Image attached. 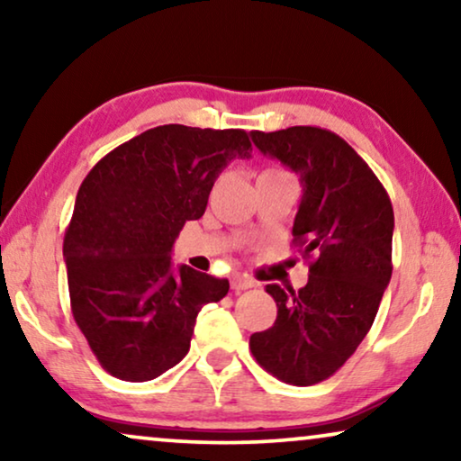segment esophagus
Returning <instances> with one entry per match:
<instances>
[{"label":"esophagus","mask_w":461,"mask_h":461,"mask_svg":"<svg viewBox=\"0 0 461 461\" xmlns=\"http://www.w3.org/2000/svg\"><path fill=\"white\" fill-rule=\"evenodd\" d=\"M251 287H256V281L249 279V276H245V275H235L230 279V289L237 294L245 292V289H251Z\"/></svg>","instance_id":"1"}]
</instances>
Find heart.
<instances>
[{"label": "heart", "mask_w": 461, "mask_h": 461, "mask_svg": "<svg viewBox=\"0 0 461 461\" xmlns=\"http://www.w3.org/2000/svg\"><path fill=\"white\" fill-rule=\"evenodd\" d=\"M275 172H279V169H275Z\"/></svg>", "instance_id": "b5f03b06"}]
</instances>
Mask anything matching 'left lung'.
<instances>
[{
	"mask_svg": "<svg viewBox=\"0 0 461 461\" xmlns=\"http://www.w3.org/2000/svg\"><path fill=\"white\" fill-rule=\"evenodd\" d=\"M251 140L300 176L294 243L314 262L298 292L267 285L276 321L249 338V348L276 380L312 386L336 374L374 325L393 276V203L367 163L330 130L294 125L251 131Z\"/></svg>",
	"mask_w": 461,
	"mask_h": 461,
	"instance_id": "left-lung-1",
	"label": "left lung"
}]
</instances>
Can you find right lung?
I'll return each mask as SVG.
<instances>
[{"label": "right lung", "mask_w": 461, "mask_h": 461, "mask_svg": "<svg viewBox=\"0 0 461 461\" xmlns=\"http://www.w3.org/2000/svg\"><path fill=\"white\" fill-rule=\"evenodd\" d=\"M237 157H251L243 130L169 123L111 150L81 182L62 243L71 311L119 380L149 382L178 365L201 308L229 294L226 279L174 268L172 248Z\"/></svg>", "instance_id": "1"}]
</instances>
